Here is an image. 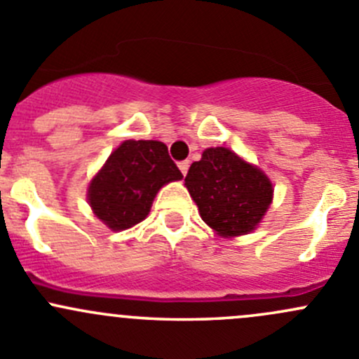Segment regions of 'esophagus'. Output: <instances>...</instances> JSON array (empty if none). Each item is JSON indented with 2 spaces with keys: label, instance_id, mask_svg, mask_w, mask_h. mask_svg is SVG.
<instances>
[{
  "label": "esophagus",
  "instance_id": "obj_1",
  "mask_svg": "<svg viewBox=\"0 0 359 359\" xmlns=\"http://www.w3.org/2000/svg\"><path fill=\"white\" fill-rule=\"evenodd\" d=\"M189 165H191V163L187 161V159H186V161L179 163V168H180V172H182V175H186L187 170H189Z\"/></svg>",
  "mask_w": 359,
  "mask_h": 359
}]
</instances>
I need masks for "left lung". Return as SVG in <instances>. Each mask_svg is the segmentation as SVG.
Instances as JSON below:
<instances>
[{
    "label": "left lung",
    "mask_w": 359,
    "mask_h": 359,
    "mask_svg": "<svg viewBox=\"0 0 359 359\" xmlns=\"http://www.w3.org/2000/svg\"><path fill=\"white\" fill-rule=\"evenodd\" d=\"M201 219L220 236L255 229L273 200V186L259 168L226 147H210L186 175Z\"/></svg>",
    "instance_id": "obj_1"
}]
</instances>
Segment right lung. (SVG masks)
I'll list each match as a JSON object with an SVG mask.
<instances>
[{
	"label": "right lung",
	"instance_id": "1",
	"mask_svg": "<svg viewBox=\"0 0 359 359\" xmlns=\"http://www.w3.org/2000/svg\"><path fill=\"white\" fill-rule=\"evenodd\" d=\"M182 173L158 140H126L88 187L93 213L114 231L128 229L149 213L154 196Z\"/></svg>",
	"mask_w": 359,
	"mask_h": 359
}]
</instances>
